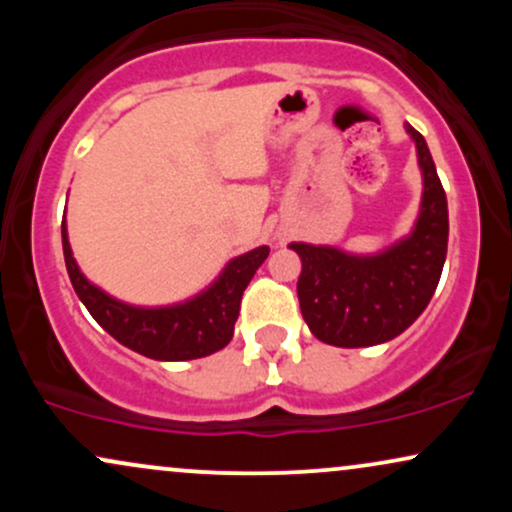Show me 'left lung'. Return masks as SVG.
Masks as SVG:
<instances>
[{
	"instance_id": "8db88e82",
	"label": "left lung",
	"mask_w": 512,
	"mask_h": 512,
	"mask_svg": "<svg viewBox=\"0 0 512 512\" xmlns=\"http://www.w3.org/2000/svg\"><path fill=\"white\" fill-rule=\"evenodd\" d=\"M424 175L419 219L407 238L378 255H349L330 245L291 243L303 269L298 301L320 342L344 349L395 339L426 310L448 255V199L426 139L411 125Z\"/></svg>"
}]
</instances>
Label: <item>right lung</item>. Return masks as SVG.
<instances>
[{
  "label": "right lung",
  "mask_w": 512,
  "mask_h": 512,
  "mask_svg": "<svg viewBox=\"0 0 512 512\" xmlns=\"http://www.w3.org/2000/svg\"><path fill=\"white\" fill-rule=\"evenodd\" d=\"M62 250L76 296L93 320L127 349L154 361H192L214 354L231 342L243 291L269 255L267 245H262L236 257L207 291L197 293L190 301L166 308H137L108 296L81 274L64 221Z\"/></svg>",
  "instance_id": "obj_1"
}]
</instances>
